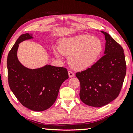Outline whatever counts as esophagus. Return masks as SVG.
<instances>
[{
    "mask_svg": "<svg viewBox=\"0 0 133 133\" xmlns=\"http://www.w3.org/2000/svg\"><path fill=\"white\" fill-rule=\"evenodd\" d=\"M68 75H69V77H72L74 76V74L72 71H68Z\"/></svg>",
    "mask_w": 133,
    "mask_h": 133,
    "instance_id": "esophagus-1",
    "label": "esophagus"
}]
</instances>
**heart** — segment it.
<instances>
[{"instance_id": "heart-1", "label": "heart", "mask_w": 133, "mask_h": 133, "mask_svg": "<svg viewBox=\"0 0 133 133\" xmlns=\"http://www.w3.org/2000/svg\"><path fill=\"white\" fill-rule=\"evenodd\" d=\"M60 52L69 57V63L74 70H83L94 64L101 55L103 45L99 38L81 34L64 38L60 41ZM57 56L59 54L54 52Z\"/></svg>"}]
</instances>
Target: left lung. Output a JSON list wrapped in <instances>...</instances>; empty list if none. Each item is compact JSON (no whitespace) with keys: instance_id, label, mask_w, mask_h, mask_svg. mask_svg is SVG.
<instances>
[{"instance_id":"obj_1","label":"left lung","mask_w":133,"mask_h":133,"mask_svg":"<svg viewBox=\"0 0 133 133\" xmlns=\"http://www.w3.org/2000/svg\"><path fill=\"white\" fill-rule=\"evenodd\" d=\"M105 35V55L90 68L77 72L81 83L80 98L93 107L105 106L117 97L126 75L123 49L107 32Z\"/></svg>"}]
</instances>
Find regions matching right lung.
Here are the masks:
<instances>
[{
	"instance_id": "right-lung-1",
	"label": "right lung",
	"mask_w": 133,
	"mask_h": 133,
	"mask_svg": "<svg viewBox=\"0 0 133 133\" xmlns=\"http://www.w3.org/2000/svg\"><path fill=\"white\" fill-rule=\"evenodd\" d=\"M32 34H22L9 52L7 58L8 83L11 90L23 106L35 111L46 110L55 102L60 87L68 79L63 67L46 65L36 69L23 66L17 52L22 42L32 39Z\"/></svg>"
}]
</instances>
